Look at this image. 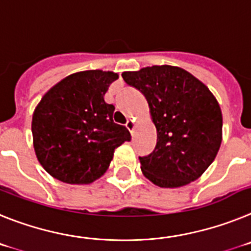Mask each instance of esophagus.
Segmentation results:
<instances>
[{
	"label": "esophagus",
	"instance_id": "34e87169",
	"mask_svg": "<svg viewBox=\"0 0 251 251\" xmlns=\"http://www.w3.org/2000/svg\"><path fill=\"white\" fill-rule=\"evenodd\" d=\"M125 126H126V127H127L128 131L132 132V130H134V127H135V121L132 119H128L127 121H126Z\"/></svg>",
	"mask_w": 251,
	"mask_h": 251
}]
</instances>
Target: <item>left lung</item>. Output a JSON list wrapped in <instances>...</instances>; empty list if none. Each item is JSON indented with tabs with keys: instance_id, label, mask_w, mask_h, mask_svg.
<instances>
[{
	"instance_id": "obj_1",
	"label": "left lung",
	"mask_w": 251,
	"mask_h": 251,
	"mask_svg": "<svg viewBox=\"0 0 251 251\" xmlns=\"http://www.w3.org/2000/svg\"><path fill=\"white\" fill-rule=\"evenodd\" d=\"M123 78L145 96L156 127L155 149L139 158L144 176L163 188L201 177L222 141L221 108L210 89L172 65L124 72Z\"/></svg>"
}]
</instances>
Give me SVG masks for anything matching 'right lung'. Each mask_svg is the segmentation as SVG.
Masks as SVG:
<instances>
[{"mask_svg": "<svg viewBox=\"0 0 251 251\" xmlns=\"http://www.w3.org/2000/svg\"><path fill=\"white\" fill-rule=\"evenodd\" d=\"M119 74L84 71L48 91L32 115L35 154L45 171L69 184H88L103 176L113 151L131 135L113 123L104 93Z\"/></svg>", "mask_w": 251, "mask_h": 251, "instance_id": "add662e5", "label": "right lung"}]
</instances>
